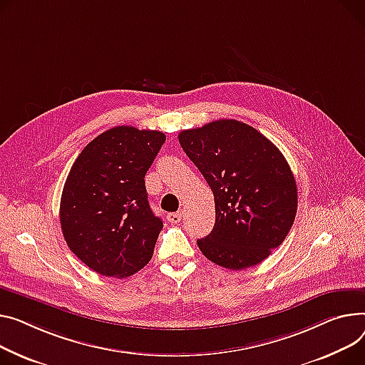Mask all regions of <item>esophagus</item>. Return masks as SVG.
<instances>
[{
  "mask_svg": "<svg viewBox=\"0 0 365 365\" xmlns=\"http://www.w3.org/2000/svg\"><path fill=\"white\" fill-rule=\"evenodd\" d=\"M167 220L170 223H179L182 220V212H168L167 214Z\"/></svg>",
  "mask_w": 365,
  "mask_h": 365,
  "instance_id": "esophagus-1",
  "label": "esophagus"
}]
</instances>
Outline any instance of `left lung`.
<instances>
[{"label":"left lung","instance_id":"obj_1","mask_svg":"<svg viewBox=\"0 0 365 365\" xmlns=\"http://www.w3.org/2000/svg\"><path fill=\"white\" fill-rule=\"evenodd\" d=\"M183 151L214 193L215 223L201 252L230 270L259 264L294 225L298 189L286 158L257 129L215 120L179 133Z\"/></svg>","mask_w":365,"mask_h":365}]
</instances>
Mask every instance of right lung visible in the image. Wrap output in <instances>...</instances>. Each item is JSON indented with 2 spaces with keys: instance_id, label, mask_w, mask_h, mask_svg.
Here are the masks:
<instances>
[{
  "instance_id": "obj_1",
  "label": "right lung",
  "mask_w": 365,
  "mask_h": 365,
  "mask_svg": "<svg viewBox=\"0 0 365 365\" xmlns=\"http://www.w3.org/2000/svg\"><path fill=\"white\" fill-rule=\"evenodd\" d=\"M165 135L117 126L91 140L66 179L60 223L67 247L91 270L123 279L153 257L163 229L145 175Z\"/></svg>"
}]
</instances>
